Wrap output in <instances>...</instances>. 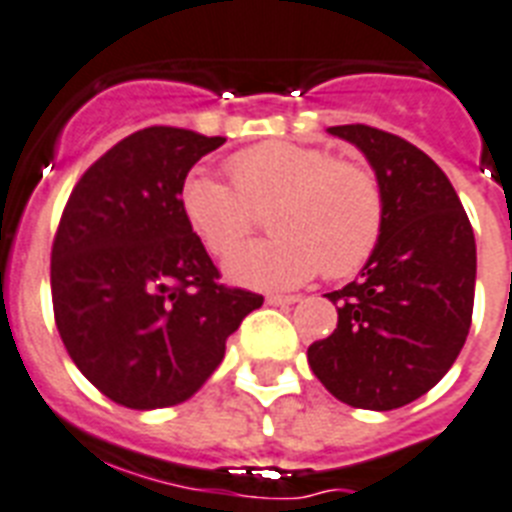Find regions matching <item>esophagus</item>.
I'll list each match as a JSON object with an SVG mask.
<instances>
[{
    "label": "esophagus",
    "mask_w": 512,
    "mask_h": 512,
    "mask_svg": "<svg viewBox=\"0 0 512 512\" xmlns=\"http://www.w3.org/2000/svg\"><path fill=\"white\" fill-rule=\"evenodd\" d=\"M268 305L273 307H289L294 305V302H299L297 294H268V299H265Z\"/></svg>",
    "instance_id": "34e87169"
}]
</instances>
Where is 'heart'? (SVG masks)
<instances>
[{
    "instance_id": "b5f03b06",
    "label": "heart",
    "mask_w": 512,
    "mask_h": 512,
    "mask_svg": "<svg viewBox=\"0 0 512 512\" xmlns=\"http://www.w3.org/2000/svg\"><path fill=\"white\" fill-rule=\"evenodd\" d=\"M231 178L197 170L181 186L189 228L213 255H228L254 227L255 209L276 204L265 243L236 250L226 260L234 284L286 289L315 273L342 278L371 257L384 226L378 178L360 162L299 144H263L231 160Z\"/></svg>"
}]
</instances>
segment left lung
Segmentation results:
<instances>
[{"label": "left lung", "mask_w": 512, "mask_h": 512, "mask_svg": "<svg viewBox=\"0 0 512 512\" xmlns=\"http://www.w3.org/2000/svg\"><path fill=\"white\" fill-rule=\"evenodd\" d=\"M355 144L384 194V226L355 281L326 294L334 334L307 363L336 400L394 410L442 381L463 350L476 289V239L450 178L426 152L371 126H331Z\"/></svg>", "instance_id": "1"}]
</instances>
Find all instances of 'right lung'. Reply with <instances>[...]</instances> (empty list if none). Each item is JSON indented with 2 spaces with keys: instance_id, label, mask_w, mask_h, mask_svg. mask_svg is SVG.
<instances>
[{
  "instance_id": "1",
  "label": "right lung",
  "mask_w": 512,
  "mask_h": 512,
  "mask_svg": "<svg viewBox=\"0 0 512 512\" xmlns=\"http://www.w3.org/2000/svg\"><path fill=\"white\" fill-rule=\"evenodd\" d=\"M223 141L170 126L126 136L83 173L54 236L62 344L99 392L131 410L189 400L263 305L218 284L181 210L189 170Z\"/></svg>"
}]
</instances>
